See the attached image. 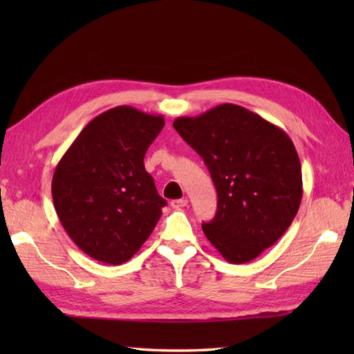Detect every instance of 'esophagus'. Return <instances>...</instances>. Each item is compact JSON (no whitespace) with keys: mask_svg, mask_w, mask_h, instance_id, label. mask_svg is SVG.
<instances>
[{"mask_svg":"<svg viewBox=\"0 0 354 354\" xmlns=\"http://www.w3.org/2000/svg\"><path fill=\"white\" fill-rule=\"evenodd\" d=\"M187 204H189V201H187L185 198H183V199H175V201L170 202L171 208H183V207H185Z\"/></svg>","mask_w":354,"mask_h":354,"instance_id":"34e87169","label":"esophagus"}]
</instances>
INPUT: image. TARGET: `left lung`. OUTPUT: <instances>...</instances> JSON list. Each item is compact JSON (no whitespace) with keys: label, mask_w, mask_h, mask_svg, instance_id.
Instances as JSON below:
<instances>
[{"label":"left lung","mask_w":354,"mask_h":354,"mask_svg":"<svg viewBox=\"0 0 354 354\" xmlns=\"http://www.w3.org/2000/svg\"><path fill=\"white\" fill-rule=\"evenodd\" d=\"M173 127L201 155L216 187V216L202 223L207 239L234 265L259 257L301 204V162L289 135L232 103L179 117Z\"/></svg>","instance_id":"1"}]
</instances>
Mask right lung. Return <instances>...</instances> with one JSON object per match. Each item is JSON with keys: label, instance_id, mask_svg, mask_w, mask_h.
I'll use <instances>...</instances> for the list:
<instances>
[{"label": "right lung", "instance_id": "right-lung-1", "mask_svg": "<svg viewBox=\"0 0 354 354\" xmlns=\"http://www.w3.org/2000/svg\"><path fill=\"white\" fill-rule=\"evenodd\" d=\"M162 115L117 106L89 122L57 162L53 204L66 234L106 265H122L152 234L165 201L145 169Z\"/></svg>", "mask_w": 354, "mask_h": 354}]
</instances>
